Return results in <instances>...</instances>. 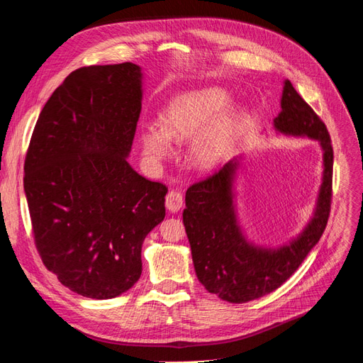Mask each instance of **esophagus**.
Returning a JSON list of instances; mask_svg holds the SVG:
<instances>
[{
  "label": "esophagus",
  "instance_id": "esophagus-1",
  "mask_svg": "<svg viewBox=\"0 0 363 363\" xmlns=\"http://www.w3.org/2000/svg\"><path fill=\"white\" fill-rule=\"evenodd\" d=\"M182 203H184V198H182V194L179 191L172 190L165 196V207L170 213L179 211L181 207H182Z\"/></svg>",
  "mask_w": 363,
  "mask_h": 363
}]
</instances>
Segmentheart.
I'll return each instance as SVG.
<instances>
[{
    "label": "heart",
    "mask_w": 363,
    "mask_h": 363,
    "mask_svg": "<svg viewBox=\"0 0 363 363\" xmlns=\"http://www.w3.org/2000/svg\"><path fill=\"white\" fill-rule=\"evenodd\" d=\"M231 95L220 87H203L179 93L165 106L161 124L143 127L144 155L155 162L169 157L172 141L190 143L189 161L198 170H211L233 152L247 125L244 108H231Z\"/></svg>",
    "instance_id": "b5f03b06"
}]
</instances>
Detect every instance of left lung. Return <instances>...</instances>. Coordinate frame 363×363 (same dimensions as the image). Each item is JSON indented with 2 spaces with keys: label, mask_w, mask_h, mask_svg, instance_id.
Listing matches in <instances>:
<instances>
[{
  "label": "left lung",
  "mask_w": 363,
  "mask_h": 363,
  "mask_svg": "<svg viewBox=\"0 0 363 363\" xmlns=\"http://www.w3.org/2000/svg\"><path fill=\"white\" fill-rule=\"evenodd\" d=\"M281 113L273 125L277 133L315 139L323 157L322 184L308 224L281 247H261L245 238L236 213L235 184L242 156L228 161L206 181L185 193L182 213L194 272L208 293L222 301L244 303L274 291L290 277L327 227L331 207L333 147L328 130L288 79L284 81Z\"/></svg>",
  "instance_id": "1"
}]
</instances>
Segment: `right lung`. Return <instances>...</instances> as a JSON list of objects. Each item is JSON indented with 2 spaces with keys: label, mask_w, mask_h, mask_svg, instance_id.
<instances>
[{
  "label": "right lung",
  "mask_w": 363,
  "mask_h": 363,
  "mask_svg": "<svg viewBox=\"0 0 363 363\" xmlns=\"http://www.w3.org/2000/svg\"><path fill=\"white\" fill-rule=\"evenodd\" d=\"M141 102L133 62L72 72L43 107L26 155L38 253L64 286L91 299L138 282L144 239L165 218V185L127 161Z\"/></svg>",
  "instance_id": "add662e5"
}]
</instances>
